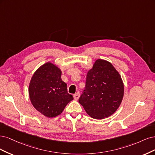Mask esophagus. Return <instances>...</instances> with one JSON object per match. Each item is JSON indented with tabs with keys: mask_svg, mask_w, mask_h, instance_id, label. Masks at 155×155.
<instances>
[{
	"mask_svg": "<svg viewBox=\"0 0 155 155\" xmlns=\"http://www.w3.org/2000/svg\"><path fill=\"white\" fill-rule=\"evenodd\" d=\"M80 96H81V94H80V93H79V92L76 93L75 94H74V95H73L74 99V100H78V99L79 98Z\"/></svg>",
	"mask_w": 155,
	"mask_h": 155,
	"instance_id": "34e87169",
	"label": "esophagus"
}]
</instances>
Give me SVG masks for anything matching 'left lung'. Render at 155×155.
Returning <instances> with one entry per match:
<instances>
[{
	"label": "left lung",
	"mask_w": 155,
	"mask_h": 155,
	"mask_svg": "<svg viewBox=\"0 0 155 155\" xmlns=\"http://www.w3.org/2000/svg\"><path fill=\"white\" fill-rule=\"evenodd\" d=\"M124 84L118 72L106 61L98 59L87 74L86 87L78 102L91 117L111 116L120 105Z\"/></svg>",
	"instance_id": "8db88e82"
}]
</instances>
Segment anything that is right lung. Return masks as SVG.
<instances>
[{
  "instance_id": "obj_1",
  "label": "right lung",
  "mask_w": 155,
  "mask_h": 155,
  "mask_svg": "<svg viewBox=\"0 0 155 155\" xmlns=\"http://www.w3.org/2000/svg\"><path fill=\"white\" fill-rule=\"evenodd\" d=\"M62 72L54 64L47 62L33 75L29 86V95L34 107L44 116L55 117L62 113L73 100L61 79Z\"/></svg>"
}]
</instances>
